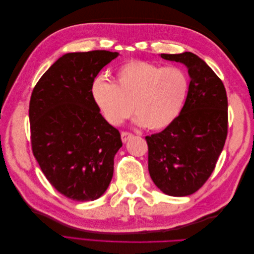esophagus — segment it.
<instances>
[{"label": "esophagus", "mask_w": 254, "mask_h": 254, "mask_svg": "<svg viewBox=\"0 0 254 254\" xmlns=\"http://www.w3.org/2000/svg\"><path fill=\"white\" fill-rule=\"evenodd\" d=\"M133 134L132 133H130V132H128V131H123L122 133H121V137H122V141L123 142H127L128 140H130V137H131Z\"/></svg>", "instance_id": "obj_1"}]
</instances>
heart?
<instances>
[{
    "instance_id": "heart-1",
    "label": "heart",
    "mask_w": 254,
    "mask_h": 254,
    "mask_svg": "<svg viewBox=\"0 0 254 254\" xmlns=\"http://www.w3.org/2000/svg\"><path fill=\"white\" fill-rule=\"evenodd\" d=\"M189 93V78L177 66L129 60L113 75V82L97 76L91 96L104 118L120 125L134 112L135 122L151 130L170 126L178 118Z\"/></svg>"
}]
</instances>
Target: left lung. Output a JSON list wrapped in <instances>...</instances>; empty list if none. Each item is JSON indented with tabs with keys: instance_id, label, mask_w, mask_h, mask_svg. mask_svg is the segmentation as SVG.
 I'll list each match as a JSON object with an SVG mask.
<instances>
[{
	"instance_id": "obj_1",
	"label": "left lung",
	"mask_w": 254,
	"mask_h": 254,
	"mask_svg": "<svg viewBox=\"0 0 254 254\" xmlns=\"http://www.w3.org/2000/svg\"><path fill=\"white\" fill-rule=\"evenodd\" d=\"M187 65L189 93L180 114L164 130L146 136L148 171L170 196L194 194L210 178L228 134V97L221 79L190 52L161 54Z\"/></svg>"
}]
</instances>
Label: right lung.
Returning <instances> with one entry per match:
<instances>
[{
	"mask_svg": "<svg viewBox=\"0 0 254 254\" xmlns=\"http://www.w3.org/2000/svg\"><path fill=\"white\" fill-rule=\"evenodd\" d=\"M118 52L96 50L60 57L35 86L29 102L30 142L42 173L60 194L92 201L108 189L120 131L107 122L91 86Z\"/></svg>",
	"mask_w": 254,
	"mask_h": 254,
	"instance_id": "add662e5",
	"label": "right lung"
}]
</instances>
